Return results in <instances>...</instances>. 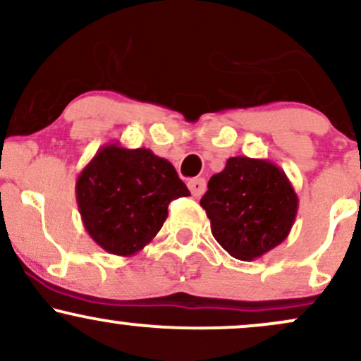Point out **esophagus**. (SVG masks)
<instances>
[{
	"mask_svg": "<svg viewBox=\"0 0 361 361\" xmlns=\"http://www.w3.org/2000/svg\"><path fill=\"white\" fill-rule=\"evenodd\" d=\"M188 188H190V192H192L193 197H202L207 190V183H205L204 178H195V180L188 181Z\"/></svg>",
	"mask_w": 361,
	"mask_h": 361,
	"instance_id": "esophagus-1",
	"label": "esophagus"
}]
</instances>
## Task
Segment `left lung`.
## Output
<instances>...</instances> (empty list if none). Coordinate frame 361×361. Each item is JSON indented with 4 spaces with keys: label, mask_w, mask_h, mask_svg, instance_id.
<instances>
[{
    "label": "left lung",
    "mask_w": 361,
    "mask_h": 361,
    "mask_svg": "<svg viewBox=\"0 0 361 361\" xmlns=\"http://www.w3.org/2000/svg\"><path fill=\"white\" fill-rule=\"evenodd\" d=\"M210 229L234 258L251 261L287 239L299 197L281 168L268 159L229 157L202 197Z\"/></svg>",
    "instance_id": "obj_1"
}]
</instances>
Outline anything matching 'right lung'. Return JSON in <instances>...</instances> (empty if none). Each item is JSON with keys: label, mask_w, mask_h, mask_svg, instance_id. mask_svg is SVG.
I'll return each instance as SVG.
<instances>
[{"label": "right lung", "mask_w": 361, "mask_h": 361, "mask_svg": "<svg viewBox=\"0 0 361 361\" xmlns=\"http://www.w3.org/2000/svg\"><path fill=\"white\" fill-rule=\"evenodd\" d=\"M175 166L151 149L100 147L76 180L86 233L110 255L132 256L159 233L169 202L188 197Z\"/></svg>", "instance_id": "1"}]
</instances>
